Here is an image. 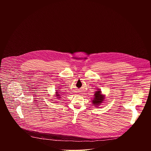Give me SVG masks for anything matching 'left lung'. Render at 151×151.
<instances>
[{
	"label": "left lung",
	"mask_w": 151,
	"mask_h": 151,
	"mask_svg": "<svg viewBox=\"0 0 151 151\" xmlns=\"http://www.w3.org/2000/svg\"><path fill=\"white\" fill-rule=\"evenodd\" d=\"M104 100V97L103 95H101V93L100 91H97L94 94V98L93 99V103L94 105H99L101 103L103 102Z\"/></svg>",
	"instance_id": "1"
}]
</instances>
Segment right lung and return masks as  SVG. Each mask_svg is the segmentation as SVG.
Here are the masks:
<instances>
[{
    "mask_svg": "<svg viewBox=\"0 0 151 151\" xmlns=\"http://www.w3.org/2000/svg\"><path fill=\"white\" fill-rule=\"evenodd\" d=\"M57 96H59V94H58V92H57Z\"/></svg>",
    "mask_w": 151,
    "mask_h": 151,
    "instance_id": "obj_1",
    "label": "right lung"
}]
</instances>
